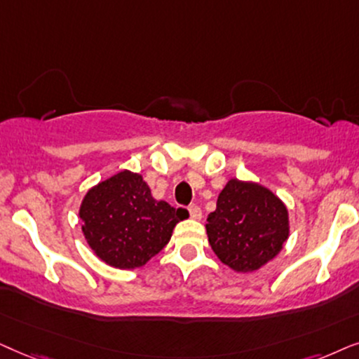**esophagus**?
Instances as JSON below:
<instances>
[{"label": "esophagus", "mask_w": 359, "mask_h": 359, "mask_svg": "<svg viewBox=\"0 0 359 359\" xmlns=\"http://www.w3.org/2000/svg\"><path fill=\"white\" fill-rule=\"evenodd\" d=\"M189 213H190V217H192L194 219L202 218V208H200L198 205H195V203H192L189 207Z\"/></svg>", "instance_id": "34e87169"}]
</instances>
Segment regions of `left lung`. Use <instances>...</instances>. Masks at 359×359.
<instances>
[{
	"mask_svg": "<svg viewBox=\"0 0 359 359\" xmlns=\"http://www.w3.org/2000/svg\"><path fill=\"white\" fill-rule=\"evenodd\" d=\"M207 235L219 261L240 272L256 271L283 250L287 208L271 190L231 179L208 215Z\"/></svg>",
	"mask_w": 359,
	"mask_h": 359,
	"instance_id": "left-lung-1",
	"label": "left lung"
}]
</instances>
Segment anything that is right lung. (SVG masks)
Segmentation results:
<instances>
[{"label":"right lung","mask_w":359,"mask_h":359,"mask_svg":"<svg viewBox=\"0 0 359 359\" xmlns=\"http://www.w3.org/2000/svg\"><path fill=\"white\" fill-rule=\"evenodd\" d=\"M187 210L152 198L140 174L123 170L85 195L80 218L88 245L100 259L119 269L146 264L172 236Z\"/></svg>","instance_id":"add662e5"}]
</instances>
